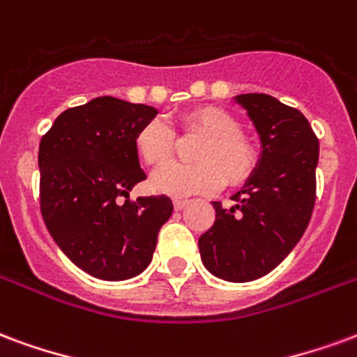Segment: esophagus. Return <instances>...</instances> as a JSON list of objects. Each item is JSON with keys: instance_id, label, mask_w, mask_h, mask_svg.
Returning <instances> with one entry per match:
<instances>
[{"instance_id": "obj_1", "label": "esophagus", "mask_w": 357, "mask_h": 357, "mask_svg": "<svg viewBox=\"0 0 357 357\" xmlns=\"http://www.w3.org/2000/svg\"><path fill=\"white\" fill-rule=\"evenodd\" d=\"M173 205H175L176 211H181V209H184L186 205H188V199H175V202H173Z\"/></svg>"}]
</instances>
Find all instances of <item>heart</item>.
<instances>
[{
    "mask_svg": "<svg viewBox=\"0 0 357 357\" xmlns=\"http://www.w3.org/2000/svg\"><path fill=\"white\" fill-rule=\"evenodd\" d=\"M186 131L204 132L194 160L197 163H175L160 169L152 178L153 188L173 197L209 194L222 184H239L257 167L253 144L239 132V123L228 112L215 106H202L184 116ZM139 158L152 167L167 163L173 155L175 139L167 125L153 119L148 121L135 139Z\"/></svg>",
    "mask_w": 357,
    "mask_h": 357,
    "instance_id": "1",
    "label": "heart"
}]
</instances>
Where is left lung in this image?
<instances>
[{
  "mask_svg": "<svg viewBox=\"0 0 357 357\" xmlns=\"http://www.w3.org/2000/svg\"><path fill=\"white\" fill-rule=\"evenodd\" d=\"M261 139V158L232 207L213 202L215 225L199 238L204 266L220 280L253 282L303 238L316 202L319 142L296 108L264 93L234 96Z\"/></svg>",
  "mask_w": 357,
  "mask_h": 357,
  "instance_id": "8db88e82",
  "label": "left lung"
}]
</instances>
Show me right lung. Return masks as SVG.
Returning a JSON list of instances; mask_svg holds the SVG:
<instances>
[{"mask_svg":"<svg viewBox=\"0 0 357 357\" xmlns=\"http://www.w3.org/2000/svg\"><path fill=\"white\" fill-rule=\"evenodd\" d=\"M155 114L146 104L98 96L62 112L40 142L47 230L75 266L98 280L121 282L144 272L173 213L167 196L129 199L146 178L135 139Z\"/></svg>","mask_w":357,"mask_h":357,"instance_id":"obj_1","label":"right lung"}]
</instances>
